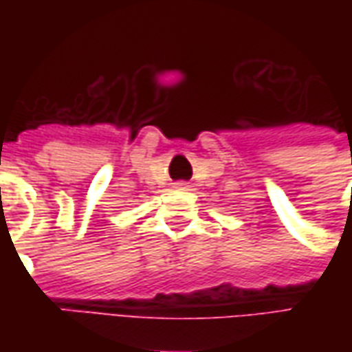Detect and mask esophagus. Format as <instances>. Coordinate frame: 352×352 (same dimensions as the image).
<instances>
[{
	"instance_id": "obj_1",
	"label": "esophagus",
	"mask_w": 352,
	"mask_h": 352,
	"mask_svg": "<svg viewBox=\"0 0 352 352\" xmlns=\"http://www.w3.org/2000/svg\"><path fill=\"white\" fill-rule=\"evenodd\" d=\"M177 188H181V190H188V183H177Z\"/></svg>"
}]
</instances>
